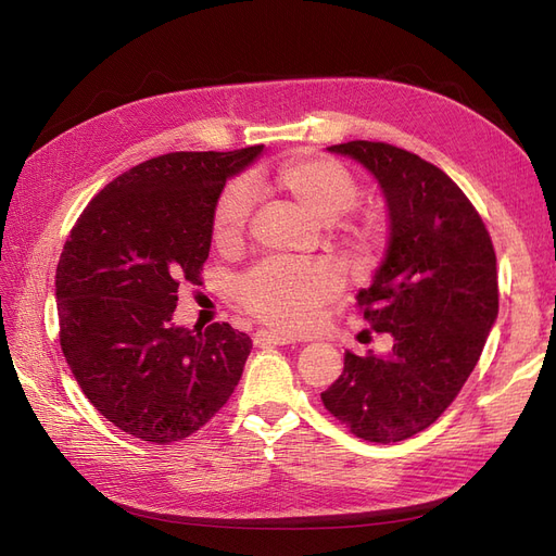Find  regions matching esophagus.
Here are the masks:
<instances>
[{
    "mask_svg": "<svg viewBox=\"0 0 556 556\" xmlns=\"http://www.w3.org/2000/svg\"><path fill=\"white\" fill-rule=\"evenodd\" d=\"M255 343L260 345H290V343H296L294 336H285V333H278V331H257L255 333Z\"/></svg>",
    "mask_w": 556,
    "mask_h": 556,
    "instance_id": "34e87169",
    "label": "esophagus"
}]
</instances>
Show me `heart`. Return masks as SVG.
I'll list each match as a JSON object with an SVG mask.
<instances>
[{
  "instance_id": "1",
  "label": "heart",
  "mask_w": 556,
  "mask_h": 556,
  "mask_svg": "<svg viewBox=\"0 0 556 556\" xmlns=\"http://www.w3.org/2000/svg\"><path fill=\"white\" fill-rule=\"evenodd\" d=\"M276 190L288 194L294 204L315 220L331 223L357 206L359 182L345 166L329 157L299 155L285 160L268 178ZM252 190L243 180L225 185L217 194L211 231L220 248L237 245L250 220ZM357 245L368 252L376 241V227L366 225L355 231ZM339 268L327 262L266 260L245 274L239 282L243 306L278 329L311 327L319 308L341 292Z\"/></svg>"
}]
</instances>
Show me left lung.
Here are the masks:
<instances>
[{"label": "left lung", "mask_w": 556, "mask_h": 556, "mask_svg": "<svg viewBox=\"0 0 556 556\" xmlns=\"http://www.w3.org/2000/svg\"><path fill=\"white\" fill-rule=\"evenodd\" d=\"M327 150L359 162L384 194L390 241L357 306L394 345L382 357L348 350L323 403L364 441H406L443 415L482 355L498 315L494 245L439 166L380 141Z\"/></svg>", "instance_id": "obj_1"}]
</instances>
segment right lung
<instances>
[{"label":"right lung","mask_w":556,"mask_h":556,"mask_svg":"<svg viewBox=\"0 0 556 556\" xmlns=\"http://www.w3.org/2000/svg\"><path fill=\"white\" fill-rule=\"evenodd\" d=\"M264 146L169 153L117 176L80 213L55 274L60 345L83 394L117 429L169 445L239 384L250 336L174 325L178 285H201L225 182Z\"/></svg>","instance_id":"obj_1"}]
</instances>
